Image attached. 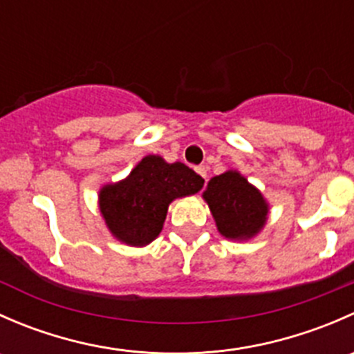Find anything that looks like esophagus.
<instances>
[{
  "mask_svg": "<svg viewBox=\"0 0 354 354\" xmlns=\"http://www.w3.org/2000/svg\"><path fill=\"white\" fill-rule=\"evenodd\" d=\"M197 173L203 178V180H207V167L205 166H198L197 167Z\"/></svg>",
  "mask_w": 354,
  "mask_h": 354,
  "instance_id": "esophagus-1",
  "label": "esophagus"
}]
</instances>
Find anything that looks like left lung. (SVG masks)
I'll use <instances>...</instances> for the list:
<instances>
[{
  "instance_id": "left-lung-1",
  "label": "left lung",
  "mask_w": 354,
  "mask_h": 354,
  "mask_svg": "<svg viewBox=\"0 0 354 354\" xmlns=\"http://www.w3.org/2000/svg\"><path fill=\"white\" fill-rule=\"evenodd\" d=\"M202 198L209 205L217 231L226 240H252L269 219V203L262 192L236 169L210 178Z\"/></svg>"
}]
</instances>
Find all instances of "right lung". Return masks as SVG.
I'll return each instance as SVG.
<instances>
[{"mask_svg": "<svg viewBox=\"0 0 354 354\" xmlns=\"http://www.w3.org/2000/svg\"><path fill=\"white\" fill-rule=\"evenodd\" d=\"M203 180L183 162L145 156L127 178L99 190V210L109 233L128 246H145L162 231L173 200L202 190Z\"/></svg>", "mask_w": 354, "mask_h": 354, "instance_id": "right-lung-1", "label": "right lung"}]
</instances>
